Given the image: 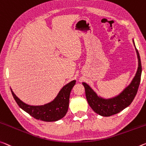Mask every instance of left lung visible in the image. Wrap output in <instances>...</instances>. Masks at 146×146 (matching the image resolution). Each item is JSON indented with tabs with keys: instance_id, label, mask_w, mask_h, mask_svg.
I'll return each mask as SVG.
<instances>
[{
	"instance_id": "obj_1",
	"label": "left lung",
	"mask_w": 146,
	"mask_h": 146,
	"mask_svg": "<svg viewBox=\"0 0 146 146\" xmlns=\"http://www.w3.org/2000/svg\"><path fill=\"white\" fill-rule=\"evenodd\" d=\"M133 43L135 44L134 41ZM135 48L138 59L137 72L131 84L118 96L109 99H104L99 98L88 85L84 82L82 83L85 88L86 98L88 103L90 107L97 114L102 115V116H110V115L117 114L121 112L124 108L130 105L133 102L136 94H137L138 87H139L140 83L141 74H142V65H141L139 52H138L137 48L136 47Z\"/></svg>"
}]
</instances>
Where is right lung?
<instances>
[{"mask_svg":"<svg viewBox=\"0 0 146 146\" xmlns=\"http://www.w3.org/2000/svg\"><path fill=\"white\" fill-rule=\"evenodd\" d=\"M76 81L68 83L62 88L54 101L45 105L31 106L23 103L17 98L11 90L13 98L23 110L36 119L44 121H55L62 119L68 112L69 102V96Z\"/></svg>","mask_w":146,"mask_h":146,"instance_id":"obj_1","label":"right lung"}]
</instances>
